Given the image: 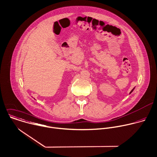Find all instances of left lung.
<instances>
[{
	"label": "left lung",
	"instance_id": "left-lung-1",
	"mask_svg": "<svg viewBox=\"0 0 157 157\" xmlns=\"http://www.w3.org/2000/svg\"><path fill=\"white\" fill-rule=\"evenodd\" d=\"M132 91H133V90H132V91H131V92H130V93H131V92H132Z\"/></svg>",
	"mask_w": 157,
	"mask_h": 157
}]
</instances>
